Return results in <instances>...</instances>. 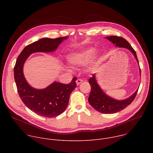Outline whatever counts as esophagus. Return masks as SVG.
<instances>
[{
    "mask_svg": "<svg viewBox=\"0 0 153 153\" xmlns=\"http://www.w3.org/2000/svg\"><path fill=\"white\" fill-rule=\"evenodd\" d=\"M82 82H83V80H82V79H78L76 80V83H77V85H80V83H81Z\"/></svg>",
    "mask_w": 153,
    "mask_h": 153,
    "instance_id": "esophagus-1",
    "label": "esophagus"
}]
</instances>
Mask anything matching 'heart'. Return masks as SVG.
Returning <instances> with one entry per match:
<instances>
[{
	"mask_svg": "<svg viewBox=\"0 0 153 153\" xmlns=\"http://www.w3.org/2000/svg\"><path fill=\"white\" fill-rule=\"evenodd\" d=\"M94 52L93 48H89L79 53H73L68 56V62L76 65H80L88 62Z\"/></svg>",
	"mask_w": 153,
	"mask_h": 153,
	"instance_id": "b5f03b06",
	"label": "heart"
}]
</instances>
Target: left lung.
<instances>
[{"mask_svg": "<svg viewBox=\"0 0 153 153\" xmlns=\"http://www.w3.org/2000/svg\"><path fill=\"white\" fill-rule=\"evenodd\" d=\"M106 38L111 41L113 44H115L116 47L125 48L129 50L133 54L139 63V60L135 50L131 46L126 40L122 37L116 36L106 37ZM140 73L141 74L140 69ZM88 82L90 84L91 88L90 96L88 97V102L96 110L105 114H113L123 110L131 103V102L135 99L138 91L137 89L131 96H130L129 98L125 100H117L109 97L105 94V93H103L97 83L95 74H93V77L89 79Z\"/></svg>", "mask_w": 153, "mask_h": 153, "instance_id": "left-lung-1", "label": "left lung"}]
</instances>
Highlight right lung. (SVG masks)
<instances>
[{
  "label": "right lung",
  "instance_id": "right-lung-1",
  "mask_svg": "<svg viewBox=\"0 0 153 153\" xmlns=\"http://www.w3.org/2000/svg\"><path fill=\"white\" fill-rule=\"evenodd\" d=\"M67 36L56 39L43 38L25 47L18 56L14 68V80L18 94L24 103L30 110L45 117H55L68 106L70 96L76 87V77L68 84L54 82L45 89L32 88L26 81L23 67L28 57L37 52H52Z\"/></svg>",
  "mask_w": 153,
  "mask_h": 153
}]
</instances>
